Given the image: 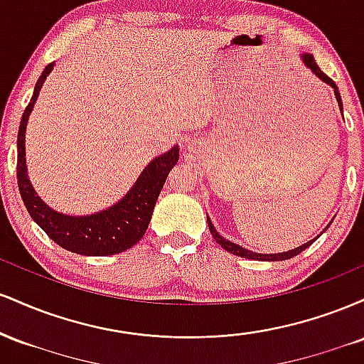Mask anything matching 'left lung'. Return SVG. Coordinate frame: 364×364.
<instances>
[{
    "mask_svg": "<svg viewBox=\"0 0 364 364\" xmlns=\"http://www.w3.org/2000/svg\"><path fill=\"white\" fill-rule=\"evenodd\" d=\"M303 61H304V65L308 66V68L311 70L313 73L316 75V77L320 78V80H323L325 83H328L330 87H332L333 89V92H336V99H337V102H339V107L342 109V101H341V94H339V90H337V87H336V83H333V80L330 77H327V75H325L323 72H321V70L318 68V66H316V63H315V60H313V56L311 54H303ZM207 223H208V229H210V232H212V236H214V240L217 241V243H219L220 246H223V248L225 250V252H229V253H232V255H237V257H243V258H250V260H262V262H279V260H289V258H292V257H296V255H299L303 252V250H306L308 246L310 245H313V241L316 240H311V241H308L306 245H303V246H299V248H294V250H291V252H286V253H275V255H262V253H253V252H248V250H245V248H241L240 245H235V243H231V241H228V240H224L223 236L219 235V232L215 231V228L214 225H212V223L210 220L207 219Z\"/></svg>",
    "mask_w": 364,
    "mask_h": 364,
    "instance_id": "1",
    "label": "left lung"
}]
</instances>
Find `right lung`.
Wrapping results in <instances>:
<instances>
[{
    "instance_id": "1",
    "label": "right lung",
    "mask_w": 364,
    "mask_h": 364,
    "mask_svg": "<svg viewBox=\"0 0 364 364\" xmlns=\"http://www.w3.org/2000/svg\"><path fill=\"white\" fill-rule=\"evenodd\" d=\"M51 70L53 63H49L37 80L34 95L28 106L25 107L22 121H20L18 139H16V149H18L16 179H18L20 195L32 219L43 228V231L54 243L68 252L87 255V257H106V255L121 253L144 237L152 210L156 207L157 196L164 186L169 171L178 162L179 149L173 147L169 152L154 159L136 179L135 186L128 191V195L119 200L114 207L107 208L101 214L70 217L51 210L36 195L31 179L27 178V168H25V128H27L28 116L34 107L41 87Z\"/></svg>"
}]
</instances>
